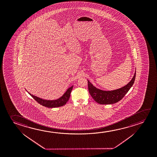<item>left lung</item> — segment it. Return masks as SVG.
Here are the masks:
<instances>
[{"label": "left lung", "instance_id": "obj_1", "mask_svg": "<svg viewBox=\"0 0 157 157\" xmlns=\"http://www.w3.org/2000/svg\"><path fill=\"white\" fill-rule=\"evenodd\" d=\"M136 77V72L131 81L127 85L117 90L112 91H103L97 89L87 80L88 89L93 99L98 103L101 105H110L117 103L121 100L131 86L134 84Z\"/></svg>", "mask_w": 157, "mask_h": 157}]
</instances>
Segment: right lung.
I'll use <instances>...</instances> for the list:
<instances>
[{"label":"right lung","instance_id":"right-lung-1","mask_svg":"<svg viewBox=\"0 0 157 157\" xmlns=\"http://www.w3.org/2000/svg\"><path fill=\"white\" fill-rule=\"evenodd\" d=\"M73 87V86L68 88L66 91V92L64 93L62 97H61L59 99H57L55 100H43L42 98H38L36 96L32 95L30 93H29V94L31 95L32 98H33L38 103L40 104L41 105L45 106L46 107H48V108H55V107L63 106L67 103V101L70 98V95H71V93L72 91Z\"/></svg>","mask_w":157,"mask_h":157}]
</instances>
